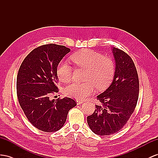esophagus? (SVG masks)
<instances>
[{"instance_id": "obj_1", "label": "esophagus", "mask_w": 158, "mask_h": 158, "mask_svg": "<svg viewBox=\"0 0 158 158\" xmlns=\"http://www.w3.org/2000/svg\"><path fill=\"white\" fill-rule=\"evenodd\" d=\"M83 101H82V100L77 99V105H79V104H81V103H83Z\"/></svg>"}]
</instances>
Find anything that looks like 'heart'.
I'll return each mask as SVG.
<instances>
[{
  "mask_svg": "<svg viewBox=\"0 0 158 158\" xmlns=\"http://www.w3.org/2000/svg\"><path fill=\"white\" fill-rule=\"evenodd\" d=\"M71 59L76 65L86 69L87 73L84 83L74 82L65 88V94L78 99L86 98L94 91L95 87L99 90L106 89L114 77L115 65L113 60L90 49H83L75 52ZM72 67L67 63H60L56 74L63 83L70 81L72 78Z\"/></svg>",
  "mask_w": 158,
  "mask_h": 158,
  "instance_id": "1",
  "label": "heart"
}]
</instances>
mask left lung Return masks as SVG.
I'll return each mask as SVG.
<instances>
[{
    "mask_svg": "<svg viewBox=\"0 0 158 158\" xmlns=\"http://www.w3.org/2000/svg\"><path fill=\"white\" fill-rule=\"evenodd\" d=\"M115 61L114 79L110 86L97 96L100 102L87 117L93 132L110 135L119 131L127 123L135 110L139 96V79L133 60L126 52L113 47Z\"/></svg>",
    "mask_w": 158,
    "mask_h": 158,
    "instance_id": "obj_1",
    "label": "left lung"
}]
</instances>
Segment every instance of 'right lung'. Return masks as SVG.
I'll return each instance as SVG.
<instances>
[{"label": "right lung", "instance_id": "right-lung-1", "mask_svg": "<svg viewBox=\"0 0 158 158\" xmlns=\"http://www.w3.org/2000/svg\"><path fill=\"white\" fill-rule=\"evenodd\" d=\"M69 48L48 44L35 48L24 59L17 78V93L22 110L33 126L44 132L58 131L68 112L76 106L69 98L51 99L58 92L57 66Z\"/></svg>", "mask_w": 158, "mask_h": 158}]
</instances>
